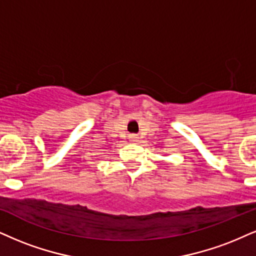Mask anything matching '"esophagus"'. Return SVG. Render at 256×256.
<instances>
[{
  "label": "esophagus",
  "mask_w": 256,
  "mask_h": 256,
  "mask_svg": "<svg viewBox=\"0 0 256 256\" xmlns=\"http://www.w3.org/2000/svg\"><path fill=\"white\" fill-rule=\"evenodd\" d=\"M133 138H135V136H133Z\"/></svg>",
  "instance_id": "1"
}]
</instances>
